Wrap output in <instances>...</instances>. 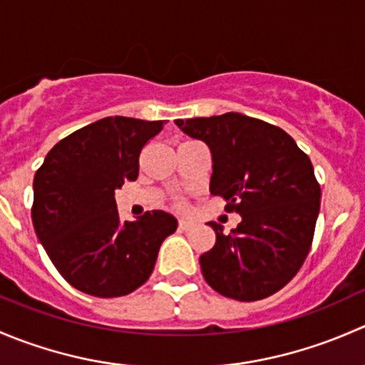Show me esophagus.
Returning a JSON list of instances; mask_svg holds the SVG:
<instances>
[{
    "instance_id": "34e87169",
    "label": "esophagus",
    "mask_w": 365,
    "mask_h": 365,
    "mask_svg": "<svg viewBox=\"0 0 365 365\" xmlns=\"http://www.w3.org/2000/svg\"><path fill=\"white\" fill-rule=\"evenodd\" d=\"M194 226H196V222H194V220H189V219H180L178 220V227L182 231H190Z\"/></svg>"
}]
</instances>
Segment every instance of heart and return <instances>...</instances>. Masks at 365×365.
Listing matches in <instances>:
<instances>
[{"label": "heart", "instance_id": "obj_1", "mask_svg": "<svg viewBox=\"0 0 365 365\" xmlns=\"http://www.w3.org/2000/svg\"><path fill=\"white\" fill-rule=\"evenodd\" d=\"M175 206H176V208H183V206H185V205H183V201H176Z\"/></svg>", "mask_w": 365, "mask_h": 365}]
</instances>
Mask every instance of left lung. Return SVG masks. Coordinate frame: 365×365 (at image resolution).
Listing matches in <instances>:
<instances>
[{
	"instance_id": "1",
	"label": "left lung",
	"mask_w": 365,
	"mask_h": 365,
	"mask_svg": "<svg viewBox=\"0 0 365 365\" xmlns=\"http://www.w3.org/2000/svg\"><path fill=\"white\" fill-rule=\"evenodd\" d=\"M212 152V196L242 215L231 235L217 222L215 245L201 254L205 281L240 302L267 298L297 275L311 251L322 189L311 159L289 134L240 113L175 120Z\"/></svg>"
}]
</instances>
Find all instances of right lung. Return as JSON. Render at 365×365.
<instances>
[{"label":"right lung","instance_id":"obj_1","mask_svg":"<svg viewBox=\"0 0 365 365\" xmlns=\"http://www.w3.org/2000/svg\"><path fill=\"white\" fill-rule=\"evenodd\" d=\"M164 121L108 116L72 132L33 180L35 233L61 277L88 295L123 297L145 284L176 219L152 210L121 222L114 190L139 175V155Z\"/></svg>","mask_w":365,"mask_h":365}]
</instances>
